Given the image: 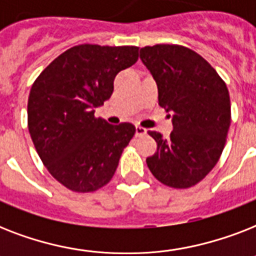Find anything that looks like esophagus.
Wrapping results in <instances>:
<instances>
[{
  "label": "esophagus",
  "instance_id": "esophagus-1",
  "mask_svg": "<svg viewBox=\"0 0 256 256\" xmlns=\"http://www.w3.org/2000/svg\"><path fill=\"white\" fill-rule=\"evenodd\" d=\"M146 128H142V126H136V136H146Z\"/></svg>",
  "mask_w": 256,
  "mask_h": 256
}]
</instances>
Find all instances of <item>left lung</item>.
Here are the masks:
<instances>
[{
	"instance_id": "left-lung-1",
	"label": "left lung",
	"mask_w": 256,
	"mask_h": 256,
	"mask_svg": "<svg viewBox=\"0 0 256 256\" xmlns=\"http://www.w3.org/2000/svg\"><path fill=\"white\" fill-rule=\"evenodd\" d=\"M140 57L156 80L160 106L172 112L168 140L148 132L156 152L146 164L166 186H194L214 168L226 144L231 124L226 84L204 58L184 46H146Z\"/></svg>"
}]
</instances>
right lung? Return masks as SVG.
I'll return each instance as SVG.
<instances>
[{"instance_id":"obj_1","label":"right lung","mask_w":256,"mask_h":256,"mask_svg":"<svg viewBox=\"0 0 256 256\" xmlns=\"http://www.w3.org/2000/svg\"><path fill=\"white\" fill-rule=\"evenodd\" d=\"M136 46H74L34 81L28 100V128L38 156L58 182L92 192L110 182L136 134L128 122L96 118L114 90V78L138 60Z\"/></svg>"}]
</instances>
